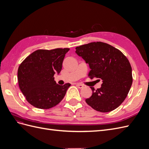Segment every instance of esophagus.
Listing matches in <instances>:
<instances>
[{"label":"esophagus","mask_w":149,"mask_h":149,"mask_svg":"<svg viewBox=\"0 0 149 149\" xmlns=\"http://www.w3.org/2000/svg\"><path fill=\"white\" fill-rule=\"evenodd\" d=\"M76 86H77L78 88L79 89H82L83 88V85H82L81 84H79V83H77L76 84Z\"/></svg>","instance_id":"obj_1"}]
</instances>
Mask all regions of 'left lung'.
Returning <instances> with one entry per match:
<instances>
[{
    "label": "left lung",
    "instance_id": "1",
    "mask_svg": "<svg viewBox=\"0 0 149 149\" xmlns=\"http://www.w3.org/2000/svg\"><path fill=\"white\" fill-rule=\"evenodd\" d=\"M76 53L89 64L88 76L102 80L101 87L92 89L86 102L94 110L108 112L118 107L127 97L132 84V68L118 49L101 42L76 48Z\"/></svg>",
    "mask_w": 149,
    "mask_h": 149
}]
</instances>
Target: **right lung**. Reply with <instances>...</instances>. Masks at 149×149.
I'll return each mask as SVG.
<instances>
[{
    "label": "right lung",
    "mask_w": 149,
    "mask_h": 149,
    "mask_svg": "<svg viewBox=\"0 0 149 149\" xmlns=\"http://www.w3.org/2000/svg\"><path fill=\"white\" fill-rule=\"evenodd\" d=\"M69 49H37L22 62L18 69V82L31 105L47 109L56 106L63 99L71 84H58L54 74L60 73L65 54Z\"/></svg>",
    "instance_id": "right-lung-1"
}]
</instances>
